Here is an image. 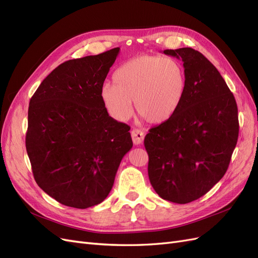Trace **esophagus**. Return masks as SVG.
<instances>
[{
  "label": "esophagus",
  "mask_w": 258,
  "mask_h": 258,
  "mask_svg": "<svg viewBox=\"0 0 258 258\" xmlns=\"http://www.w3.org/2000/svg\"><path fill=\"white\" fill-rule=\"evenodd\" d=\"M131 137H132V141L136 145H140L144 140V132L141 131L140 129H132L131 130Z\"/></svg>",
  "instance_id": "1"
}]
</instances>
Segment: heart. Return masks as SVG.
<instances>
[{"label": "heart", "mask_w": 258, "mask_h": 258, "mask_svg": "<svg viewBox=\"0 0 258 258\" xmlns=\"http://www.w3.org/2000/svg\"><path fill=\"white\" fill-rule=\"evenodd\" d=\"M114 85L104 84L101 100L117 120H127L134 113L135 100L139 114L153 123L172 117L181 106L187 80L185 68L171 57L142 54L120 66L113 75Z\"/></svg>", "instance_id": "1"}]
</instances>
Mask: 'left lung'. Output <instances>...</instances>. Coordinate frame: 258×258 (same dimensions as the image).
I'll list each match as a JSON object with an SVG mask.
<instances>
[{"label":"left lung","mask_w":258,"mask_h":258,"mask_svg":"<svg viewBox=\"0 0 258 258\" xmlns=\"http://www.w3.org/2000/svg\"><path fill=\"white\" fill-rule=\"evenodd\" d=\"M163 53L182 59L187 86L175 114L144 139L148 177L162 199L184 205L206 195L227 171L239 136L238 107L201 52L184 47Z\"/></svg>","instance_id":"obj_1"}]
</instances>
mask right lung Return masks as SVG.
<instances>
[{"mask_svg":"<svg viewBox=\"0 0 258 258\" xmlns=\"http://www.w3.org/2000/svg\"><path fill=\"white\" fill-rule=\"evenodd\" d=\"M119 47L61 63L30 100L26 147L37 185L61 205L87 209L110 194L132 143L101 88Z\"/></svg>","mask_w":258,"mask_h":258,"instance_id":"right-lung-1","label":"right lung"}]
</instances>
